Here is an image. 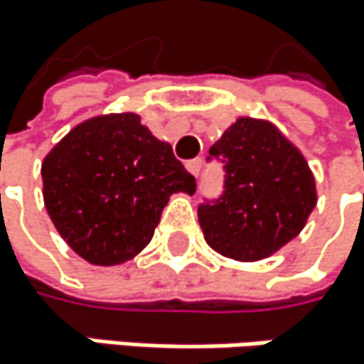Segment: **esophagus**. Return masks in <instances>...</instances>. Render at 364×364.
<instances>
[{"mask_svg":"<svg viewBox=\"0 0 364 364\" xmlns=\"http://www.w3.org/2000/svg\"><path fill=\"white\" fill-rule=\"evenodd\" d=\"M200 166H203V161L200 159H190L188 164H186V168L194 174V176H198V172H200Z\"/></svg>","mask_w":364,"mask_h":364,"instance_id":"1","label":"esophagus"}]
</instances>
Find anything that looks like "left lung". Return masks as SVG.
Listing matches in <instances>:
<instances>
[{"label":"left lung","instance_id":"1","mask_svg":"<svg viewBox=\"0 0 364 364\" xmlns=\"http://www.w3.org/2000/svg\"><path fill=\"white\" fill-rule=\"evenodd\" d=\"M224 161V192L198 207L207 244L235 261H261L304 228L317 205L304 155L259 118H237L211 146Z\"/></svg>","mask_w":364,"mask_h":364}]
</instances>
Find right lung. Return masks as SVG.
<instances>
[{
    "mask_svg": "<svg viewBox=\"0 0 364 364\" xmlns=\"http://www.w3.org/2000/svg\"><path fill=\"white\" fill-rule=\"evenodd\" d=\"M41 174L53 226L92 265L134 259L153 240L170 196L196 192L172 146L134 112L95 116L70 129Z\"/></svg>",
    "mask_w": 364,
    "mask_h": 364,
    "instance_id": "add662e5",
    "label": "right lung"
}]
</instances>
